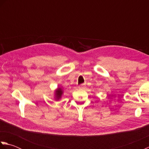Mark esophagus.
<instances>
[{
	"label": "esophagus",
	"mask_w": 149,
	"mask_h": 149,
	"mask_svg": "<svg viewBox=\"0 0 149 149\" xmlns=\"http://www.w3.org/2000/svg\"><path fill=\"white\" fill-rule=\"evenodd\" d=\"M84 86V84H81L79 85V89H81V88H83Z\"/></svg>",
	"instance_id": "34e87169"
}]
</instances>
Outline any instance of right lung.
<instances>
[{"instance_id":"1","label":"right lung","mask_w":149,"mask_h":149,"mask_svg":"<svg viewBox=\"0 0 149 149\" xmlns=\"http://www.w3.org/2000/svg\"><path fill=\"white\" fill-rule=\"evenodd\" d=\"M63 90H62L61 88H58V89L56 90V93H55L56 100H59L60 98H61L62 94H63Z\"/></svg>"}]
</instances>
